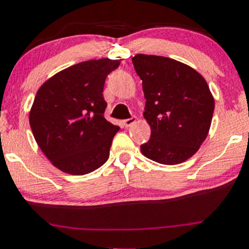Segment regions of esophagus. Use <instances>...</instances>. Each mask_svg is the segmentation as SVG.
Here are the masks:
<instances>
[{"mask_svg": "<svg viewBox=\"0 0 249 249\" xmlns=\"http://www.w3.org/2000/svg\"><path fill=\"white\" fill-rule=\"evenodd\" d=\"M136 120H137V118H136V117H131V118H129V119L123 120V124H124L125 127H129V126H131V125L135 124Z\"/></svg>", "mask_w": 249, "mask_h": 249, "instance_id": "obj_1", "label": "esophagus"}]
</instances>
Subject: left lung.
<instances>
[{"label":"left lung","mask_w":249,"mask_h":249,"mask_svg":"<svg viewBox=\"0 0 249 249\" xmlns=\"http://www.w3.org/2000/svg\"><path fill=\"white\" fill-rule=\"evenodd\" d=\"M133 67L143 80L149 142L142 154L165 165L189 160L208 136L215 102L206 79L193 67L165 56L137 54Z\"/></svg>","instance_id":"8db88e82"}]
</instances>
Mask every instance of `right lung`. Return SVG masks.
<instances>
[{"instance_id":"1","label":"right lung","mask_w":249,"mask_h":249,"mask_svg":"<svg viewBox=\"0 0 249 249\" xmlns=\"http://www.w3.org/2000/svg\"><path fill=\"white\" fill-rule=\"evenodd\" d=\"M120 59L79 62L45 81L35 95L29 124L51 163L71 175L100 168L119 126L105 119L104 84Z\"/></svg>"}]
</instances>
